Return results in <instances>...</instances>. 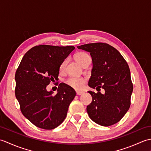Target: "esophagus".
<instances>
[{
	"mask_svg": "<svg viewBox=\"0 0 151 151\" xmlns=\"http://www.w3.org/2000/svg\"><path fill=\"white\" fill-rule=\"evenodd\" d=\"M84 91H76V95H81L84 93Z\"/></svg>",
	"mask_w": 151,
	"mask_h": 151,
	"instance_id": "34e87169",
	"label": "esophagus"
}]
</instances>
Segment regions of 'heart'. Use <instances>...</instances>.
<instances>
[{"mask_svg": "<svg viewBox=\"0 0 151 151\" xmlns=\"http://www.w3.org/2000/svg\"><path fill=\"white\" fill-rule=\"evenodd\" d=\"M75 59L78 63L83 65L84 64L87 62L88 60L91 59L87 53L84 52H79L76 53L75 55ZM67 60H64L63 62L61 63L60 65V70H63L66 66ZM66 83L67 85H69L70 87L75 89H81L84 87L85 80L81 78H75V77H70L66 81Z\"/></svg>", "mask_w": 151, "mask_h": 151, "instance_id": "heart-1", "label": "heart"}]
</instances>
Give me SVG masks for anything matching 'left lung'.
I'll list each match as a JSON object with an SVG mask.
<instances>
[{
    "mask_svg": "<svg viewBox=\"0 0 151 151\" xmlns=\"http://www.w3.org/2000/svg\"><path fill=\"white\" fill-rule=\"evenodd\" d=\"M77 47L90 52L92 58L89 86L105 91L104 94L88 91L92 97V102L87 106L89 117L101 126L117 123L131 103L133 84L129 65L120 52L107 43H88Z\"/></svg>",
    "mask_w": 151,
    "mask_h": 151,
    "instance_id": "1",
    "label": "left lung"
}]
</instances>
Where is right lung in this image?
<instances>
[{"instance_id":"right-lung-1","label":"right lung","mask_w":151,"mask_h":151,"mask_svg":"<svg viewBox=\"0 0 151 151\" xmlns=\"http://www.w3.org/2000/svg\"><path fill=\"white\" fill-rule=\"evenodd\" d=\"M74 49L73 46H35L24 54L16 70L15 94L21 111L40 129L58 127L75 97V89L64 83L59 84L56 95L46 89L57 81L61 63Z\"/></svg>"}]
</instances>
